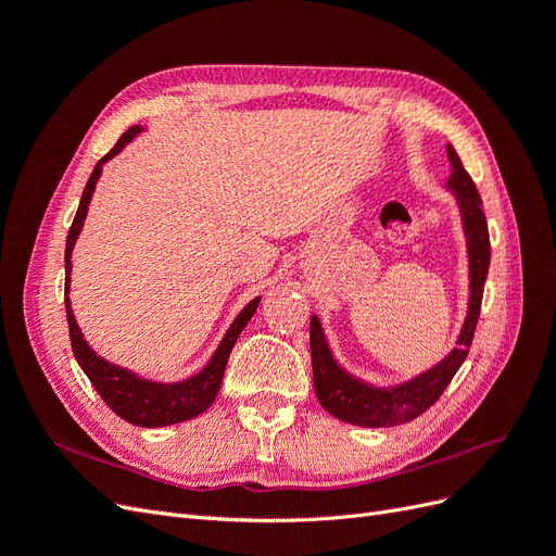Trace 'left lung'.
I'll list each match as a JSON object with an SVG mask.
<instances>
[{
    "instance_id": "8db88e82",
    "label": "left lung",
    "mask_w": 556,
    "mask_h": 556,
    "mask_svg": "<svg viewBox=\"0 0 556 556\" xmlns=\"http://www.w3.org/2000/svg\"><path fill=\"white\" fill-rule=\"evenodd\" d=\"M447 157L452 164V174L447 188L457 197L462 211V223L468 245V268H470V299L468 315L457 339V348L435 364L429 371L415 376L413 380L396 387H374L345 374L331 357L323 325L313 315L311 317V357H313V384L315 394L323 408L343 419V422L357 427H396L422 415L441 399L445 387L464 364L470 341H473L476 325L482 306V292L486 271H490V231L482 213V199L478 194L476 182L470 180L468 172L457 155V150L447 146Z\"/></svg>"
}]
</instances>
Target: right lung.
<instances>
[{"mask_svg":"<svg viewBox=\"0 0 556 556\" xmlns=\"http://www.w3.org/2000/svg\"><path fill=\"white\" fill-rule=\"evenodd\" d=\"M143 127L134 125L129 127L117 143L109 150V153L97 162L94 172L88 178L86 190H83L80 204L76 211L74 223L70 227V237H66V250H64V271H66V280H64V294H70V276H72V250L76 245L78 233L83 229V223H86L88 215V204L94 192V185L102 176V166L104 162H109L111 157H115L121 150L137 137ZM66 306V323H70V339H72V350L74 357L78 362V366L83 368V374L90 378V382L94 384L97 394L106 401V406L121 415L125 422L134 425V427H166V425H178L185 422V419H192L197 415L204 413L211 403L217 396V390L223 384V376H225V366L229 359V352L237 343L239 333L243 331V327L250 323V317L255 315L257 306H260V296H255L250 304L237 315L231 327L227 329L225 339L217 345V350L213 352L211 362L201 368V371L188 380L180 382H153V380H143L137 374L127 371L123 366H115L111 362H106L104 357H99L97 352L88 345V341L83 339V333L76 325V317L72 311V301L70 296L64 299Z\"/></svg>","mask_w":556,"mask_h":556,"instance_id":"1","label":"right lung"}]
</instances>
